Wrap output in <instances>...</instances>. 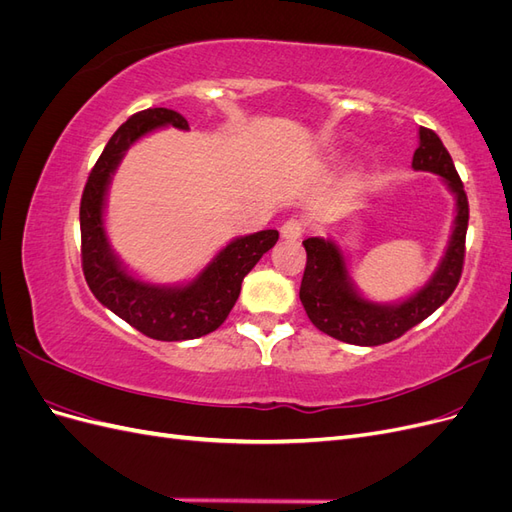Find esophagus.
<instances>
[{
    "mask_svg": "<svg viewBox=\"0 0 512 512\" xmlns=\"http://www.w3.org/2000/svg\"><path fill=\"white\" fill-rule=\"evenodd\" d=\"M303 232H305V224H303V220H299V218H290V220H286V222L282 224V237L288 239V241L301 239Z\"/></svg>",
    "mask_w": 512,
    "mask_h": 512,
    "instance_id": "1",
    "label": "esophagus"
}]
</instances>
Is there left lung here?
I'll list each match as a JSON object with an SVG mask.
<instances>
[{
    "instance_id": "left-lung-1",
    "label": "left lung",
    "mask_w": 512,
    "mask_h": 512,
    "mask_svg": "<svg viewBox=\"0 0 512 512\" xmlns=\"http://www.w3.org/2000/svg\"><path fill=\"white\" fill-rule=\"evenodd\" d=\"M418 138H421V143L414 151L412 168L440 175L457 198L455 228L446 254L436 273L421 290H416L406 301L393 305L367 301L354 288L348 277L344 254L333 241L320 237H309L303 241L307 265L299 299L314 327L339 339V342L354 346L389 344L436 312L459 284L470 218L468 196L455 170L451 153L442 145L440 136L429 128H421Z\"/></svg>"
}]
</instances>
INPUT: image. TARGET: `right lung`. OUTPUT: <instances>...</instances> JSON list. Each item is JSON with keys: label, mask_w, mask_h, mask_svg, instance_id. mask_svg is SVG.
Wrapping results in <instances>:
<instances>
[{"label": "right lung", "mask_w": 512, "mask_h": 512, "mask_svg": "<svg viewBox=\"0 0 512 512\" xmlns=\"http://www.w3.org/2000/svg\"><path fill=\"white\" fill-rule=\"evenodd\" d=\"M188 130V121L170 108H147L132 115L106 143L91 168L81 198V258L94 297L130 327L160 342H183L215 331L235 307L243 277L280 239L277 230H260L230 241L196 280L185 286H153L121 267L104 232V198L123 153L156 128Z\"/></svg>", "instance_id": "obj_1"}]
</instances>
